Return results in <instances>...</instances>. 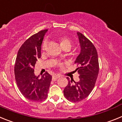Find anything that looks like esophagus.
I'll return each instance as SVG.
<instances>
[{"instance_id":"esophagus-1","label":"esophagus","mask_w":122,"mask_h":122,"mask_svg":"<svg viewBox=\"0 0 122 122\" xmlns=\"http://www.w3.org/2000/svg\"><path fill=\"white\" fill-rule=\"evenodd\" d=\"M59 77H60V76H59V75H54V76H52V80L56 81Z\"/></svg>"}]
</instances>
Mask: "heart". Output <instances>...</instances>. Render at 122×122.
<instances>
[{
    "label": "heart",
    "mask_w": 122,
    "mask_h": 122,
    "mask_svg": "<svg viewBox=\"0 0 122 122\" xmlns=\"http://www.w3.org/2000/svg\"><path fill=\"white\" fill-rule=\"evenodd\" d=\"M59 41L60 43V46L62 47L63 49L65 48L66 47H70L71 46V41L67 37H59ZM48 42L45 41L42 45V51L43 52L46 51L48 49Z\"/></svg>",
    "instance_id": "obj_1"
}]
</instances>
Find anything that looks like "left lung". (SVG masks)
I'll return each instance as SVG.
<instances>
[{"mask_svg": "<svg viewBox=\"0 0 122 122\" xmlns=\"http://www.w3.org/2000/svg\"><path fill=\"white\" fill-rule=\"evenodd\" d=\"M81 46V52L75 60L78 67L79 81L74 82L66 77L68 84L63 93L68 101L76 103L84 100L91 93L95 85L99 73V63L97 49L93 43L80 32H77Z\"/></svg>", "mask_w": 122, "mask_h": 122, "instance_id": "left-lung-1", "label": "left lung"}]
</instances>
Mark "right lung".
Masks as SVG:
<instances>
[{"label": "right lung", "instance_id": "add662e5", "mask_svg": "<svg viewBox=\"0 0 122 122\" xmlns=\"http://www.w3.org/2000/svg\"><path fill=\"white\" fill-rule=\"evenodd\" d=\"M48 29L29 38L19 48L15 65V79L18 89L30 101H44L48 97L52 76L46 72L41 77L34 74V67L41 57V46Z\"/></svg>", "mask_w": 122, "mask_h": 122}]
</instances>
